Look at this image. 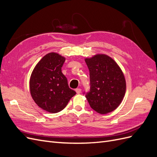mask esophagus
Instances as JSON below:
<instances>
[{
	"instance_id": "obj_1",
	"label": "esophagus",
	"mask_w": 157,
	"mask_h": 157,
	"mask_svg": "<svg viewBox=\"0 0 157 157\" xmlns=\"http://www.w3.org/2000/svg\"><path fill=\"white\" fill-rule=\"evenodd\" d=\"M76 92H77V94H80V92H81V89L80 88H77L75 90Z\"/></svg>"
}]
</instances>
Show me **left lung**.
I'll return each instance as SVG.
<instances>
[{"label": "left lung", "mask_w": 157, "mask_h": 157, "mask_svg": "<svg viewBox=\"0 0 157 157\" xmlns=\"http://www.w3.org/2000/svg\"><path fill=\"white\" fill-rule=\"evenodd\" d=\"M90 71V91L84 92L90 107L106 114L120 105L126 92L124 76L117 63L107 55L85 59Z\"/></svg>", "instance_id": "obj_1"}]
</instances>
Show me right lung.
<instances>
[{
	"mask_svg": "<svg viewBox=\"0 0 157 157\" xmlns=\"http://www.w3.org/2000/svg\"><path fill=\"white\" fill-rule=\"evenodd\" d=\"M65 59L51 52L44 56L33 70L30 91L33 100L44 110L58 113L67 105L76 92L69 88L67 78L61 72Z\"/></svg>",
	"mask_w": 157,
	"mask_h": 157,
	"instance_id": "obj_1",
	"label": "right lung"
}]
</instances>
